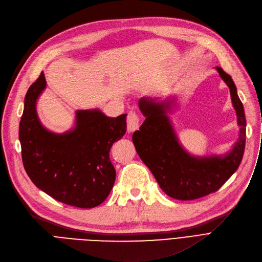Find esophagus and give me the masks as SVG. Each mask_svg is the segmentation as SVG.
Here are the masks:
<instances>
[{"label":"esophagus","instance_id":"obj_1","mask_svg":"<svg viewBox=\"0 0 262 262\" xmlns=\"http://www.w3.org/2000/svg\"><path fill=\"white\" fill-rule=\"evenodd\" d=\"M138 128H140V117H138V115L135 112L130 111L128 114V117H127L128 132H133V131L137 130Z\"/></svg>","mask_w":262,"mask_h":262}]
</instances>
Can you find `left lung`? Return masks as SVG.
Masks as SVG:
<instances>
[{"mask_svg": "<svg viewBox=\"0 0 262 262\" xmlns=\"http://www.w3.org/2000/svg\"><path fill=\"white\" fill-rule=\"evenodd\" d=\"M228 85L237 113L240 133L233 150L225 157L194 158L178 142L167 110L170 100L158 102L142 98L138 102L146 117L140 130L133 133L136 152L157 179L163 191L173 199L187 201L217 191L237 170L244 153L247 120L236 85L228 74L216 68Z\"/></svg>", "mask_w": 262, "mask_h": 262, "instance_id": "1", "label": "left lung"}]
</instances>
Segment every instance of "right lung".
<instances>
[{"label": "right lung", "mask_w": 262, "mask_h": 262, "mask_svg": "<svg viewBox=\"0 0 262 262\" xmlns=\"http://www.w3.org/2000/svg\"><path fill=\"white\" fill-rule=\"evenodd\" d=\"M45 86L42 72L24 99L19 138L25 171L39 189L57 201L79 208L96 207L114 185L116 171L109 153L126 133L127 114L107 117L97 109L79 110L72 131L50 132L36 111Z\"/></svg>", "instance_id": "obj_1"}]
</instances>
